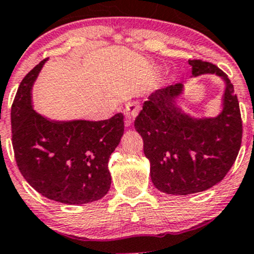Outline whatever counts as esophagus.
Wrapping results in <instances>:
<instances>
[{
	"label": "esophagus",
	"mask_w": 254,
	"mask_h": 254,
	"mask_svg": "<svg viewBox=\"0 0 254 254\" xmlns=\"http://www.w3.org/2000/svg\"><path fill=\"white\" fill-rule=\"evenodd\" d=\"M139 110V106L137 104H130L129 106L125 111V115H126V119H125V125L126 127H130L133 125V120L137 116V112Z\"/></svg>",
	"instance_id": "esophagus-1"
}]
</instances>
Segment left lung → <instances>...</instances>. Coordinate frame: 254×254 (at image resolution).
Segmentation results:
<instances>
[{"mask_svg": "<svg viewBox=\"0 0 254 254\" xmlns=\"http://www.w3.org/2000/svg\"><path fill=\"white\" fill-rule=\"evenodd\" d=\"M192 75L218 74L226 83L224 109L214 119H192L177 108L182 83L154 91L134 121L150 161L154 186L167 194L203 192L221 181L237 158L242 120L234 85L215 64L190 60Z\"/></svg>", "mask_w": 254, "mask_h": 254, "instance_id": "obj_1", "label": "left lung"}]
</instances>
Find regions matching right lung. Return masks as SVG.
Segmentation results:
<instances>
[{"label": "right lung", "mask_w": 254, "mask_h": 254, "mask_svg": "<svg viewBox=\"0 0 254 254\" xmlns=\"http://www.w3.org/2000/svg\"><path fill=\"white\" fill-rule=\"evenodd\" d=\"M43 60L23 78L10 109L12 144L20 174L36 192L64 204H84L109 192V159L125 130L124 114L104 121H49L31 108Z\"/></svg>", "instance_id": "add662e5"}]
</instances>
